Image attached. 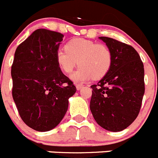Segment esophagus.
Wrapping results in <instances>:
<instances>
[{"instance_id": "1", "label": "esophagus", "mask_w": 158, "mask_h": 158, "mask_svg": "<svg viewBox=\"0 0 158 158\" xmlns=\"http://www.w3.org/2000/svg\"><path fill=\"white\" fill-rule=\"evenodd\" d=\"M82 87H83V85H79V84L76 85V88H77V90H80V89H81Z\"/></svg>"}]
</instances>
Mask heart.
I'll return each mask as SVG.
<instances>
[{"label":"heart","instance_id":"1","mask_svg":"<svg viewBox=\"0 0 158 158\" xmlns=\"http://www.w3.org/2000/svg\"><path fill=\"white\" fill-rule=\"evenodd\" d=\"M65 49L57 51L55 60L59 69L65 73H70L78 62L81 67L70 77L77 83L92 77L100 79L111 66V53L105 45L85 39H74L65 44Z\"/></svg>","mask_w":158,"mask_h":158}]
</instances>
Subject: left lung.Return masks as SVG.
Wrapping results in <instances>:
<instances>
[{"mask_svg": "<svg viewBox=\"0 0 158 158\" xmlns=\"http://www.w3.org/2000/svg\"><path fill=\"white\" fill-rule=\"evenodd\" d=\"M112 56L109 71L93 85L90 110L96 122L117 132L129 127L140 111L145 93L144 65L131 46L108 37H99Z\"/></svg>", "mask_w": 158, "mask_h": 158, "instance_id": "left-lung-1", "label": "left lung"}]
</instances>
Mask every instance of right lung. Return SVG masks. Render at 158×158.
I'll return each instance as SVG.
<instances>
[{
	"label": "right lung",
	"instance_id": "right-lung-1",
	"mask_svg": "<svg viewBox=\"0 0 158 158\" xmlns=\"http://www.w3.org/2000/svg\"><path fill=\"white\" fill-rule=\"evenodd\" d=\"M63 36L37 29L15 52L11 70L12 97L22 120L37 131L58 126L68 109L69 98L77 91L55 60Z\"/></svg>",
	"mask_w": 158,
	"mask_h": 158
}]
</instances>
